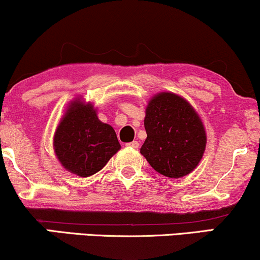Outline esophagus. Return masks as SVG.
Returning <instances> with one entry per match:
<instances>
[{"mask_svg":"<svg viewBox=\"0 0 260 260\" xmlns=\"http://www.w3.org/2000/svg\"><path fill=\"white\" fill-rule=\"evenodd\" d=\"M127 147H129V148H133V149H138V148H139V143L137 142V140H133V142L128 143V144H127Z\"/></svg>","mask_w":260,"mask_h":260,"instance_id":"34e87169","label":"esophagus"}]
</instances>
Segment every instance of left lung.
I'll return each instance as SVG.
<instances>
[{"instance_id": "obj_1", "label": "left lung", "mask_w": 260, "mask_h": 260, "mask_svg": "<svg viewBox=\"0 0 260 260\" xmlns=\"http://www.w3.org/2000/svg\"><path fill=\"white\" fill-rule=\"evenodd\" d=\"M147 139L140 154L159 174L181 178L194 171L207 147L201 116L184 98L171 91L155 94L145 109Z\"/></svg>"}]
</instances>
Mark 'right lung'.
<instances>
[{"mask_svg": "<svg viewBox=\"0 0 260 260\" xmlns=\"http://www.w3.org/2000/svg\"><path fill=\"white\" fill-rule=\"evenodd\" d=\"M121 149L115 129L98 117L92 103L68 104L53 134V151L62 168L79 177L99 172Z\"/></svg>", "mask_w": 260, "mask_h": 260, "instance_id": "add662e5", "label": "right lung"}]
</instances>
